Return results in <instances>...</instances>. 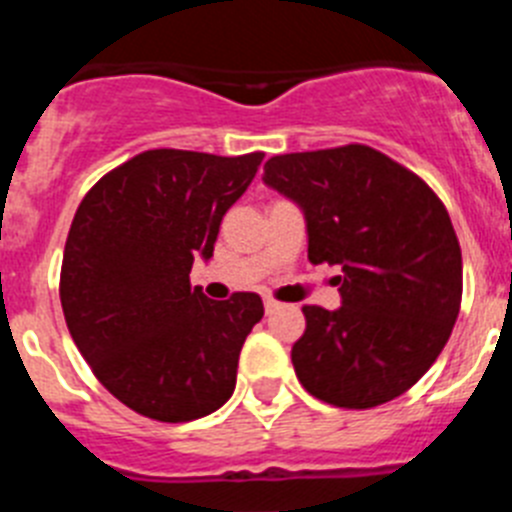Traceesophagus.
<instances>
[{
  "label": "esophagus",
  "instance_id": "obj_1",
  "mask_svg": "<svg viewBox=\"0 0 512 512\" xmlns=\"http://www.w3.org/2000/svg\"><path fill=\"white\" fill-rule=\"evenodd\" d=\"M277 307H279L277 300H271V297H266V300H264V310L266 312H274V310H277Z\"/></svg>",
  "mask_w": 512,
  "mask_h": 512
}]
</instances>
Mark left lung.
Segmentation results:
<instances>
[{
	"mask_svg": "<svg viewBox=\"0 0 512 512\" xmlns=\"http://www.w3.org/2000/svg\"><path fill=\"white\" fill-rule=\"evenodd\" d=\"M264 182L302 207L310 264L341 266V307L305 305L292 364L312 397L348 410L408 392L461 307V248L428 184L361 143L284 153Z\"/></svg>",
	"mask_w": 512,
	"mask_h": 512,
	"instance_id": "8db88e82",
	"label": "left lung"
}]
</instances>
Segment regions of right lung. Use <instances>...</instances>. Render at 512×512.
<instances>
[{
    "mask_svg": "<svg viewBox=\"0 0 512 512\" xmlns=\"http://www.w3.org/2000/svg\"><path fill=\"white\" fill-rule=\"evenodd\" d=\"M264 153L156 148L104 174L81 200L61 264V307L94 377L161 423L205 418L235 390L238 356L264 318L256 292L210 300L189 284Z\"/></svg>",
    "mask_w": 512,
    "mask_h": 512,
    "instance_id": "add662e5",
    "label": "right lung"
}]
</instances>
